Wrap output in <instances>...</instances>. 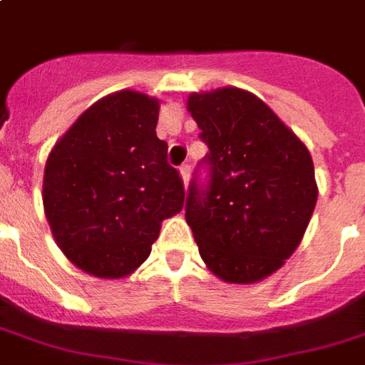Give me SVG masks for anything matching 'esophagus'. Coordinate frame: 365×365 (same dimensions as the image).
Listing matches in <instances>:
<instances>
[{"label":"esophagus","instance_id":"34e87169","mask_svg":"<svg viewBox=\"0 0 365 365\" xmlns=\"http://www.w3.org/2000/svg\"><path fill=\"white\" fill-rule=\"evenodd\" d=\"M180 174H182V180L183 183L187 185V182H190V175H191V168L190 164H183L182 168H180Z\"/></svg>","mask_w":365,"mask_h":365}]
</instances>
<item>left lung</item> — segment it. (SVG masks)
Masks as SVG:
<instances>
[{"mask_svg": "<svg viewBox=\"0 0 365 365\" xmlns=\"http://www.w3.org/2000/svg\"><path fill=\"white\" fill-rule=\"evenodd\" d=\"M187 110L209 153L187 187L185 220L218 279L257 282L282 267L309 224L317 203L312 155L242 88L191 94Z\"/></svg>", "mask_w": 365, "mask_h": 365, "instance_id": "8db88e82", "label": "left lung"}]
</instances>
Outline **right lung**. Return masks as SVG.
I'll use <instances>...</instances> for the list:
<instances>
[{"label":"right lung","mask_w":365,"mask_h":365,"mask_svg":"<svg viewBox=\"0 0 365 365\" xmlns=\"http://www.w3.org/2000/svg\"><path fill=\"white\" fill-rule=\"evenodd\" d=\"M158 100L121 91L98 100L52 148L44 210L59 250L100 279L150 255L164 218L183 209V180L156 137Z\"/></svg>","instance_id":"right-lung-1"}]
</instances>
